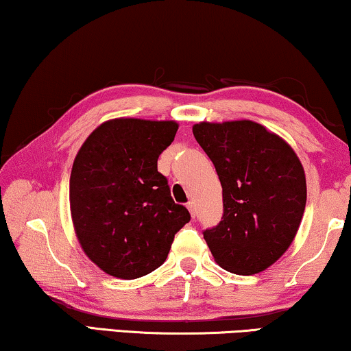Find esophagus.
I'll list each match as a JSON object with an SVG mask.
<instances>
[{"mask_svg": "<svg viewBox=\"0 0 351 351\" xmlns=\"http://www.w3.org/2000/svg\"><path fill=\"white\" fill-rule=\"evenodd\" d=\"M187 210H189L192 218H195V204H194V202H189V204H187Z\"/></svg>", "mask_w": 351, "mask_h": 351, "instance_id": "obj_1", "label": "esophagus"}]
</instances>
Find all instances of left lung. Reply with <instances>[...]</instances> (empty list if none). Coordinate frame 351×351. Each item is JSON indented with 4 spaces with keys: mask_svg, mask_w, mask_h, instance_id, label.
<instances>
[{
    "mask_svg": "<svg viewBox=\"0 0 351 351\" xmlns=\"http://www.w3.org/2000/svg\"><path fill=\"white\" fill-rule=\"evenodd\" d=\"M194 136L218 171L224 215L204 239L227 272L254 275L286 253L298 234L307 182L298 154L258 122H199Z\"/></svg>",
    "mask_w": 351,
    "mask_h": 351,
    "instance_id": "left-lung-1",
    "label": "left lung"
}]
</instances>
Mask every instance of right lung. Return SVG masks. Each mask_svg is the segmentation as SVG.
I'll use <instances>...</instances> for the list:
<instances>
[{"label":"right lung","instance_id":"obj_1","mask_svg":"<svg viewBox=\"0 0 351 351\" xmlns=\"http://www.w3.org/2000/svg\"><path fill=\"white\" fill-rule=\"evenodd\" d=\"M175 121L117 117L82 143L70 176V210L79 245L103 272L122 280L165 263L191 215L171 199L157 159L173 141Z\"/></svg>","mask_w":351,"mask_h":351}]
</instances>
